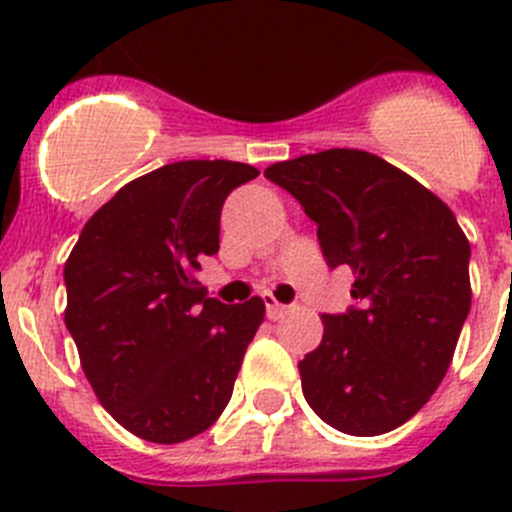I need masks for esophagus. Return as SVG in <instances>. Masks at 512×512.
Segmentation results:
<instances>
[{
    "instance_id": "obj_1",
    "label": "esophagus",
    "mask_w": 512,
    "mask_h": 512,
    "mask_svg": "<svg viewBox=\"0 0 512 512\" xmlns=\"http://www.w3.org/2000/svg\"><path fill=\"white\" fill-rule=\"evenodd\" d=\"M262 299H265L267 317H270V319H275V322H277V319H282V317H285V314H287V307H285V304H280V302H277V299L272 297V294H265V297H262Z\"/></svg>"
}]
</instances>
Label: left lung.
I'll return each instance as SVG.
<instances>
[{"label": "left lung", "mask_w": 512, "mask_h": 512, "mask_svg": "<svg viewBox=\"0 0 512 512\" xmlns=\"http://www.w3.org/2000/svg\"><path fill=\"white\" fill-rule=\"evenodd\" d=\"M299 200L329 267H349L347 314L299 361L312 411L349 436L394 431L446 376L471 309V245L446 203L374 153L329 148L265 170Z\"/></svg>", "instance_id": "left-lung-1"}]
</instances>
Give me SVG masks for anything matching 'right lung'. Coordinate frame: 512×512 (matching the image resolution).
Masks as SVG:
<instances>
[{"label": "right lung", "mask_w": 512, "mask_h": 512, "mask_svg": "<svg viewBox=\"0 0 512 512\" xmlns=\"http://www.w3.org/2000/svg\"><path fill=\"white\" fill-rule=\"evenodd\" d=\"M257 175L232 160L163 165L101 205L66 260L64 322L81 369L143 441H188L230 401L265 302L223 304L195 272L220 250L225 198Z\"/></svg>", "instance_id": "add662e5"}]
</instances>
